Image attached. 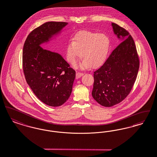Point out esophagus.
<instances>
[{
  "label": "esophagus",
  "instance_id": "34e87169",
  "mask_svg": "<svg viewBox=\"0 0 157 157\" xmlns=\"http://www.w3.org/2000/svg\"><path fill=\"white\" fill-rule=\"evenodd\" d=\"M82 75H83V73H82L77 72V73H76V78H77V79L79 78L80 77H81L82 76Z\"/></svg>",
  "mask_w": 157,
  "mask_h": 157
}]
</instances>
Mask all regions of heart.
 <instances>
[{
	"mask_svg": "<svg viewBox=\"0 0 157 157\" xmlns=\"http://www.w3.org/2000/svg\"><path fill=\"white\" fill-rule=\"evenodd\" d=\"M110 41L106 34L82 31L77 33L74 41L68 42L66 48L67 61L73 66L82 57V68H96L107 57Z\"/></svg>",
	"mask_w": 157,
	"mask_h": 157,
	"instance_id": "obj_1",
	"label": "heart"
}]
</instances>
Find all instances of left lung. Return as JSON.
<instances>
[{
	"instance_id": "obj_1",
	"label": "left lung",
	"mask_w": 157,
	"mask_h": 157,
	"mask_svg": "<svg viewBox=\"0 0 157 157\" xmlns=\"http://www.w3.org/2000/svg\"><path fill=\"white\" fill-rule=\"evenodd\" d=\"M113 33L121 42L104 64L94 72L92 96L105 107L119 103L129 94L140 67L134 41L124 28L112 23Z\"/></svg>"
}]
</instances>
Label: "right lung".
Returning a JSON list of instances; mask_svg holds the SVG:
<instances>
[{
    "label": "right lung",
    "instance_id": "obj_1",
    "mask_svg": "<svg viewBox=\"0 0 157 157\" xmlns=\"http://www.w3.org/2000/svg\"><path fill=\"white\" fill-rule=\"evenodd\" d=\"M67 24L63 22L42 24L28 35L23 48L26 82L38 99L53 107L61 106L70 96L75 71L60 54L41 45L59 35Z\"/></svg>",
    "mask_w": 157,
    "mask_h": 157
}]
</instances>
